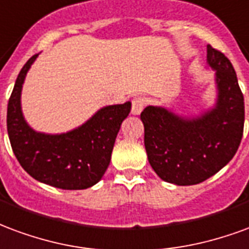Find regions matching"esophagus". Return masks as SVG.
I'll return each instance as SVG.
<instances>
[{"label":"esophagus","instance_id":"1","mask_svg":"<svg viewBox=\"0 0 249 249\" xmlns=\"http://www.w3.org/2000/svg\"><path fill=\"white\" fill-rule=\"evenodd\" d=\"M146 105H147L146 98H143V97L135 98V99L132 101V108H131L132 114H134V115H138V114H141Z\"/></svg>","mask_w":249,"mask_h":249}]
</instances>
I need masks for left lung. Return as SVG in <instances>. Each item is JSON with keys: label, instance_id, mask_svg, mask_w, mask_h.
I'll return each instance as SVG.
<instances>
[{"label": "left lung", "instance_id": "obj_1", "mask_svg": "<svg viewBox=\"0 0 249 249\" xmlns=\"http://www.w3.org/2000/svg\"><path fill=\"white\" fill-rule=\"evenodd\" d=\"M207 62L216 70L217 102L199 118L184 119L163 107L141 114L148 162L164 182L192 186L207 180L231 160L244 130V97L235 69L207 45Z\"/></svg>", "mask_w": 249, "mask_h": 249}]
</instances>
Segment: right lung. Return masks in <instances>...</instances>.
Segmentation results:
<instances>
[{
  "instance_id": "add662e5",
  "label": "right lung",
  "mask_w": 249,
  "mask_h": 249,
  "mask_svg": "<svg viewBox=\"0 0 249 249\" xmlns=\"http://www.w3.org/2000/svg\"><path fill=\"white\" fill-rule=\"evenodd\" d=\"M37 55L23 65L9 98L6 124L13 152L23 170L38 182L62 190H85L105 175L131 103L103 107L85 124L66 134L34 131L23 119L21 90Z\"/></svg>"
}]
</instances>
